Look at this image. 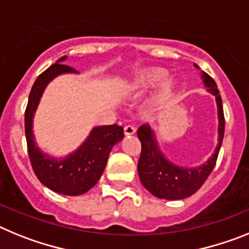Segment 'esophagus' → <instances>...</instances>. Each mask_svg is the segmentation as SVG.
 Segmentation results:
<instances>
[{
  "mask_svg": "<svg viewBox=\"0 0 249 249\" xmlns=\"http://www.w3.org/2000/svg\"><path fill=\"white\" fill-rule=\"evenodd\" d=\"M135 131H137V129H135V126H134V125H126V126L124 127V134L126 135V137L134 135V134H135Z\"/></svg>",
  "mask_w": 249,
  "mask_h": 249,
  "instance_id": "1",
  "label": "esophagus"
}]
</instances>
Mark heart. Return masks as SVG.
Returning a JSON list of instances; mask_svg holds the SVG:
<instances>
[{
  "mask_svg": "<svg viewBox=\"0 0 249 249\" xmlns=\"http://www.w3.org/2000/svg\"><path fill=\"white\" fill-rule=\"evenodd\" d=\"M166 77V71L163 69H146L138 73L130 83V89L135 92L144 91L151 86L157 85ZM174 96V85L172 83H165L158 89L150 99V107L155 111L165 109Z\"/></svg>",
  "mask_w": 249,
  "mask_h": 249,
  "instance_id": "1",
  "label": "heart"
}]
</instances>
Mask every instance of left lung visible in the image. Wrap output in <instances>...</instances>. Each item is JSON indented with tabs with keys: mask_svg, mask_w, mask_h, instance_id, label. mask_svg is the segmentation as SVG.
Returning a JSON list of instances; mask_svg holds the SVG:
<instances>
[{
	"mask_svg": "<svg viewBox=\"0 0 249 249\" xmlns=\"http://www.w3.org/2000/svg\"><path fill=\"white\" fill-rule=\"evenodd\" d=\"M196 68H198L196 65ZM204 86L208 91L215 96L218 107V145L208 161L196 168H181L173 164L164 157L158 146L154 131L148 124H144L138 129V138L142 142V153L138 161V173L142 184L157 198L168 200L184 199L199 189L217 161L219 149L224 137V114L222 98L217 84L207 72H202Z\"/></svg>",
	"mask_w": 249,
	"mask_h": 249,
	"instance_id": "8db88e82",
	"label": "left lung"
}]
</instances>
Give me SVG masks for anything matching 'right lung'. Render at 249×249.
Wrapping results in <instances>:
<instances>
[{
	"label": "right lung",
	"instance_id": "add662e5",
	"mask_svg": "<svg viewBox=\"0 0 249 249\" xmlns=\"http://www.w3.org/2000/svg\"><path fill=\"white\" fill-rule=\"evenodd\" d=\"M64 60L66 56L38 75L32 86L25 111L26 142L32 169L38 180L56 193L80 196L98 183L112 146L124 138V129L116 124L94 127L83 145L64 159L51 158L38 149L34 140L32 118L41 95L53 77L60 73L76 72L75 69L61 64Z\"/></svg>",
	"mask_w": 249,
	"mask_h": 249
}]
</instances>
